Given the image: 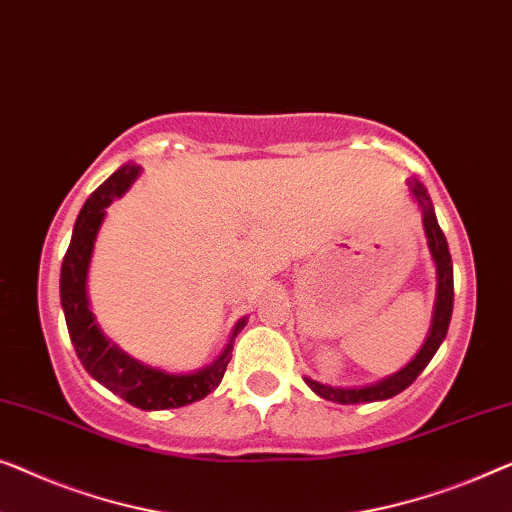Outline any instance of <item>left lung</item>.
Segmentation results:
<instances>
[{"label": "left lung", "instance_id": "left-lung-1", "mask_svg": "<svg viewBox=\"0 0 512 512\" xmlns=\"http://www.w3.org/2000/svg\"><path fill=\"white\" fill-rule=\"evenodd\" d=\"M413 196L418 198L422 207V221H425V233L429 242V251L436 261V274H439V291H436V309H434V323L429 330V337L425 346L420 348L416 360L409 362L402 372H397L390 379H385L376 385H367V388H332V385L316 383L311 379H305L311 390L318 397L330 399V402L339 404H360V402H379V399L395 397L399 392L409 388V385L418 379L422 369L429 365V360L434 358V353L439 351L443 339H446L450 316H453V300H455V288H453V258H450L446 235H443L439 221H436L432 201H429L425 187L420 182H413Z\"/></svg>", "mask_w": 512, "mask_h": 512}]
</instances>
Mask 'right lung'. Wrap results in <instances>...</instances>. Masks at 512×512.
<instances>
[{
    "label": "right lung",
    "instance_id": "obj_1",
    "mask_svg": "<svg viewBox=\"0 0 512 512\" xmlns=\"http://www.w3.org/2000/svg\"><path fill=\"white\" fill-rule=\"evenodd\" d=\"M136 175L138 166H122L87 198L76 219V226H73L71 244L62 261L59 298H62L66 328H69L73 348H76L80 362H83L92 379L143 411L177 409V406H187L210 395L221 383L228 362H231L233 337L238 335L247 321L235 325L231 344L226 346L224 355L214 365L196 374H166L159 372V369L140 365L138 360L129 358L127 353L101 335V330L94 323L90 305H87V268H90L94 238L103 221V214H106V207L129 189Z\"/></svg>",
    "mask_w": 512,
    "mask_h": 512
}]
</instances>
